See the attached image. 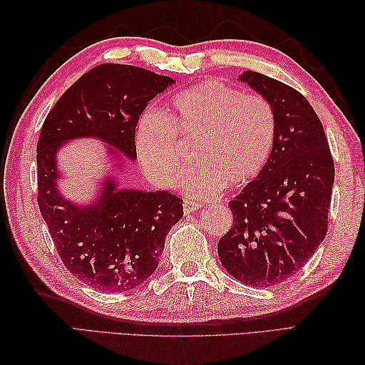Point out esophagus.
I'll return each instance as SVG.
<instances>
[{
    "label": "esophagus",
    "mask_w": 365,
    "mask_h": 365,
    "mask_svg": "<svg viewBox=\"0 0 365 365\" xmlns=\"http://www.w3.org/2000/svg\"><path fill=\"white\" fill-rule=\"evenodd\" d=\"M202 207V202H199V200H185L183 202V212L185 215H190V213H195L196 210Z\"/></svg>",
    "instance_id": "34e87169"
}]
</instances>
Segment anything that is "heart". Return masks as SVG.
Instances as JSON below:
<instances>
[{
    "label": "heart",
    "instance_id": "1",
    "mask_svg": "<svg viewBox=\"0 0 365 365\" xmlns=\"http://www.w3.org/2000/svg\"><path fill=\"white\" fill-rule=\"evenodd\" d=\"M178 138L197 141V166L182 187L192 196H215L226 183L245 187L265 170L274 150L276 115L263 97L216 80L178 92L168 113L145 110L136 123V155L158 187H174L185 168Z\"/></svg>",
    "mask_w": 365,
    "mask_h": 365
}]
</instances>
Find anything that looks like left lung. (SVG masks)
Segmentation results:
<instances>
[{
  "label": "left lung",
  "mask_w": 365,
  "mask_h": 365,
  "mask_svg": "<svg viewBox=\"0 0 365 365\" xmlns=\"http://www.w3.org/2000/svg\"><path fill=\"white\" fill-rule=\"evenodd\" d=\"M240 81L273 106L276 143L265 170L229 202L234 224L218 254L237 281L271 287L299 271L327 237L334 160L304 96L254 71Z\"/></svg>",
  "instance_id": "left-lung-1"
}]
</instances>
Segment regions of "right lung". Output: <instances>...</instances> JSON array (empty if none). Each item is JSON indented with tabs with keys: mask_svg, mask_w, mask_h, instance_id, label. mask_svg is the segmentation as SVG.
I'll list each match as a JSON object with an SVG mask.
<instances>
[{
	"mask_svg": "<svg viewBox=\"0 0 365 365\" xmlns=\"http://www.w3.org/2000/svg\"><path fill=\"white\" fill-rule=\"evenodd\" d=\"M174 81L147 68L100 64L76 80L54 105L37 141V204L64 267L106 293L136 289L158 267L183 200L168 191L118 190L108 180L97 202L80 208L56 190L59 145L96 136L136 158L135 133L147 103Z\"/></svg>",
	"mask_w": 365,
	"mask_h": 365,
	"instance_id": "1",
	"label": "right lung"
}]
</instances>
